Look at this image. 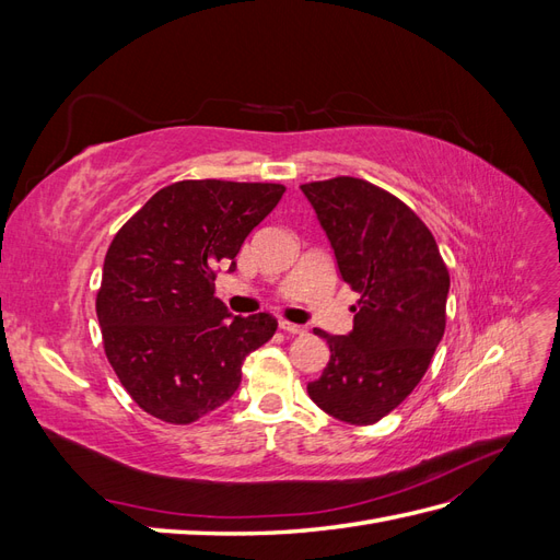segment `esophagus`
<instances>
[{"mask_svg": "<svg viewBox=\"0 0 560 560\" xmlns=\"http://www.w3.org/2000/svg\"><path fill=\"white\" fill-rule=\"evenodd\" d=\"M280 329L284 331V334H303V331H306V327H303V325H294V322H280Z\"/></svg>", "mask_w": 560, "mask_h": 560, "instance_id": "34e87169", "label": "esophagus"}]
</instances>
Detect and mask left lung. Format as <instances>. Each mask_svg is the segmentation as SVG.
I'll return each instance as SVG.
<instances>
[{"mask_svg":"<svg viewBox=\"0 0 560 560\" xmlns=\"http://www.w3.org/2000/svg\"><path fill=\"white\" fill-rule=\"evenodd\" d=\"M301 191L360 294L348 336L315 331L331 354L308 395L338 420L374 425L425 376L446 329L448 268L420 217L381 186L334 177Z\"/></svg>","mask_w":560,"mask_h":560,"instance_id":"1","label":"left lung"}]
</instances>
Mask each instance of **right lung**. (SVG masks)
Returning <instances> with one entry per match:
<instances>
[{
  "label": "right lung",
  "mask_w": 560,
  "mask_h": 560,
  "mask_svg": "<svg viewBox=\"0 0 560 560\" xmlns=\"http://www.w3.org/2000/svg\"><path fill=\"white\" fill-rule=\"evenodd\" d=\"M282 194V184L184 179L114 235L95 311L114 374L149 416L189 425L214 411L238 389L247 354L276 334L273 315L226 311L214 266L235 270V254Z\"/></svg>",
  "instance_id": "right-lung-1"
}]
</instances>
